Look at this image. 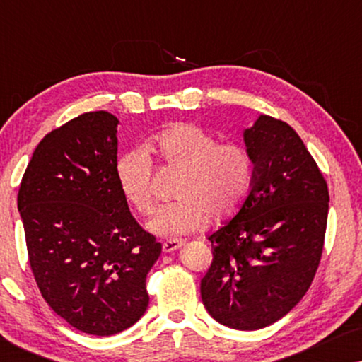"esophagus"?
I'll return each instance as SVG.
<instances>
[{"label":"esophagus","instance_id":"34e87169","mask_svg":"<svg viewBox=\"0 0 362 362\" xmlns=\"http://www.w3.org/2000/svg\"><path fill=\"white\" fill-rule=\"evenodd\" d=\"M182 245V240L181 239H170V240H165L163 242V252H166V254H170V252L180 249Z\"/></svg>","mask_w":362,"mask_h":362}]
</instances>
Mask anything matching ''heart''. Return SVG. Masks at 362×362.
Returning a JSON list of instances; mask_svg holds the SVG:
<instances>
[{"mask_svg":"<svg viewBox=\"0 0 362 362\" xmlns=\"http://www.w3.org/2000/svg\"><path fill=\"white\" fill-rule=\"evenodd\" d=\"M146 150L165 168L182 173L176 197L161 206L148 222L161 237H177L202 229L209 221L229 219L249 196L254 163L239 141H217L212 133L192 123H177L153 138ZM115 180L123 199L138 214L155 209L153 161L140 148L122 153Z\"/></svg>","mask_w":362,"mask_h":362,"instance_id":"heart-1","label":"heart"}]
</instances>
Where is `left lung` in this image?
Returning <instances> with one entry per match:
<instances>
[{"instance_id": "8db88e82", "label": "left lung", "mask_w": 362, "mask_h": 362, "mask_svg": "<svg viewBox=\"0 0 362 362\" xmlns=\"http://www.w3.org/2000/svg\"><path fill=\"white\" fill-rule=\"evenodd\" d=\"M254 177L244 204L207 235L201 298L217 323L265 328L288 313L318 270L328 222V185L293 128L262 115L244 133Z\"/></svg>"}]
</instances>
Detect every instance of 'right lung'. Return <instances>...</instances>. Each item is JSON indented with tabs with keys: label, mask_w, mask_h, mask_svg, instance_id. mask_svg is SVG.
Listing matches in <instances>:
<instances>
[{
	"label": "right lung",
	"mask_w": 362,
	"mask_h": 362,
	"mask_svg": "<svg viewBox=\"0 0 362 362\" xmlns=\"http://www.w3.org/2000/svg\"><path fill=\"white\" fill-rule=\"evenodd\" d=\"M117 117L82 113L47 133L18 192L29 265L46 303L78 331L110 336L146 311L161 244L115 180Z\"/></svg>",
	"instance_id": "obj_1"
}]
</instances>
